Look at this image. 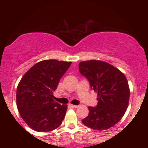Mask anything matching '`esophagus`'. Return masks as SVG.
<instances>
[{
    "mask_svg": "<svg viewBox=\"0 0 148 148\" xmlns=\"http://www.w3.org/2000/svg\"><path fill=\"white\" fill-rule=\"evenodd\" d=\"M69 106L71 107V108H77V107H78V106H77V105H74V104H70Z\"/></svg>",
    "mask_w": 148,
    "mask_h": 148,
    "instance_id": "34e87169",
    "label": "esophagus"
}]
</instances>
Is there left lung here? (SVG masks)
Here are the masks:
<instances>
[{
    "mask_svg": "<svg viewBox=\"0 0 148 148\" xmlns=\"http://www.w3.org/2000/svg\"><path fill=\"white\" fill-rule=\"evenodd\" d=\"M79 69L98 97L97 105L88 107L89 114L82 123L96 130L110 129L127 109L130 92L126 77L116 67L99 60L80 62Z\"/></svg>",
    "mask_w": 148,
    "mask_h": 148,
    "instance_id": "1",
    "label": "left lung"
}]
</instances>
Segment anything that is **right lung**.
Segmentation results:
<instances>
[{"label": "right lung", "mask_w": 148, "mask_h": 148, "mask_svg": "<svg viewBox=\"0 0 148 148\" xmlns=\"http://www.w3.org/2000/svg\"><path fill=\"white\" fill-rule=\"evenodd\" d=\"M71 64V62L56 59L41 61L33 66L18 83V110L34 130L49 132L62 125L67 105L55 102L53 93Z\"/></svg>", "instance_id": "obj_1"}]
</instances>
